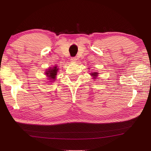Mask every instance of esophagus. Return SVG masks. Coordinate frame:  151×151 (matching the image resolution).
<instances>
[{
	"instance_id": "34e87169",
	"label": "esophagus",
	"mask_w": 151,
	"mask_h": 151,
	"mask_svg": "<svg viewBox=\"0 0 151 151\" xmlns=\"http://www.w3.org/2000/svg\"><path fill=\"white\" fill-rule=\"evenodd\" d=\"M76 58H75V57H72L71 58H70V61L71 62H76Z\"/></svg>"
}]
</instances>
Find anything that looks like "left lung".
<instances>
[{"mask_svg": "<svg viewBox=\"0 0 151 151\" xmlns=\"http://www.w3.org/2000/svg\"><path fill=\"white\" fill-rule=\"evenodd\" d=\"M98 74H99V73H98V72H93V73H91V75L93 76V77L94 79H96V77L98 76Z\"/></svg>", "mask_w": 151, "mask_h": 151, "instance_id": "8db88e82", "label": "left lung"}]
</instances>
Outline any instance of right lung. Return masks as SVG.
I'll return each mask as SVG.
<instances>
[{"mask_svg":"<svg viewBox=\"0 0 151 151\" xmlns=\"http://www.w3.org/2000/svg\"><path fill=\"white\" fill-rule=\"evenodd\" d=\"M58 70V68H57V66H54L53 68H50L49 69L47 70V71L45 72V74H46L47 76L48 77V79L50 81H52L51 82L55 80Z\"/></svg>","mask_w":151,"mask_h":151,"instance_id":"add662e5","label":"right lung"}]
</instances>
